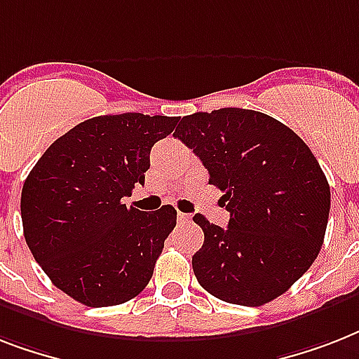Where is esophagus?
<instances>
[{
    "instance_id": "1",
    "label": "esophagus",
    "mask_w": 359,
    "mask_h": 359,
    "mask_svg": "<svg viewBox=\"0 0 359 359\" xmlns=\"http://www.w3.org/2000/svg\"><path fill=\"white\" fill-rule=\"evenodd\" d=\"M177 219H179L180 224H188V222H190V214L179 212V214H177Z\"/></svg>"
}]
</instances>
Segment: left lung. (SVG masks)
Instances as JSON below:
<instances>
[{"label":"left lung","mask_w":359,"mask_h":359,"mask_svg":"<svg viewBox=\"0 0 359 359\" xmlns=\"http://www.w3.org/2000/svg\"><path fill=\"white\" fill-rule=\"evenodd\" d=\"M208 169L231 214L222 229L205 216L191 266L219 300L257 307L290 289L317 259L330 214V184L311 149L289 126L253 109L182 117L173 132Z\"/></svg>","instance_id":"left-lung-1"}]
</instances>
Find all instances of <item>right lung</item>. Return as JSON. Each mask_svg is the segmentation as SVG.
<instances>
[{
    "label": "right lung",
    "mask_w": 359,
    "mask_h": 359,
    "mask_svg": "<svg viewBox=\"0 0 359 359\" xmlns=\"http://www.w3.org/2000/svg\"><path fill=\"white\" fill-rule=\"evenodd\" d=\"M179 117L100 115L55 140L22 188L25 242L52 283L83 306L132 300L151 281L177 210L126 207L151 149Z\"/></svg>",
    "instance_id": "right-lung-1"
}]
</instances>
